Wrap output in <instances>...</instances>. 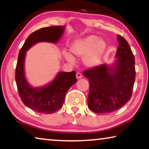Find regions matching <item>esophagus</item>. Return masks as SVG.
Masks as SVG:
<instances>
[{"label": "esophagus", "mask_w": 149, "mask_h": 149, "mask_svg": "<svg viewBox=\"0 0 149 149\" xmlns=\"http://www.w3.org/2000/svg\"><path fill=\"white\" fill-rule=\"evenodd\" d=\"M76 77H77V79H81V78L82 77V75L81 74V73L77 72Z\"/></svg>", "instance_id": "34e87169"}]
</instances>
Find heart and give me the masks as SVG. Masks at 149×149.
Here are the masks:
<instances>
[{
    "label": "heart",
    "mask_w": 149,
    "mask_h": 149,
    "mask_svg": "<svg viewBox=\"0 0 149 149\" xmlns=\"http://www.w3.org/2000/svg\"><path fill=\"white\" fill-rule=\"evenodd\" d=\"M106 43L98 40L96 36H89L83 39L74 41L70 45V51L73 56L79 58H84V63L87 67H92L100 61L106 49ZM64 57L68 62L73 63L74 60L67 53H64Z\"/></svg>",
    "instance_id": "obj_1"
}]
</instances>
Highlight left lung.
Returning <instances> with one entry per match:
<instances>
[{"label":"left lung","mask_w":149,"mask_h":149,"mask_svg":"<svg viewBox=\"0 0 149 149\" xmlns=\"http://www.w3.org/2000/svg\"><path fill=\"white\" fill-rule=\"evenodd\" d=\"M119 47L112 67L100 65L85 70L88 79L89 109L97 113H108L121 108L130 101L135 80V57L127 40L118 35Z\"/></svg>","instance_id":"1"}]
</instances>
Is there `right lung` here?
<instances>
[{"label": "right lung", "instance_id": "right-lung-1", "mask_svg": "<svg viewBox=\"0 0 149 149\" xmlns=\"http://www.w3.org/2000/svg\"><path fill=\"white\" fill-rule=\"evenodd\" d=\"M64 27L61 26L43 28L31 33L19 50L15 79L19 96L23 103L31 109L40 113H53L63 106L67 92L76 83V72H60L47 86L43 88L30 86L26 79L24 63L26 52L40 41L57 43L61 38Z\"/></svg>", "mask_w": 149, "mask_h": 149}]
</instances>
